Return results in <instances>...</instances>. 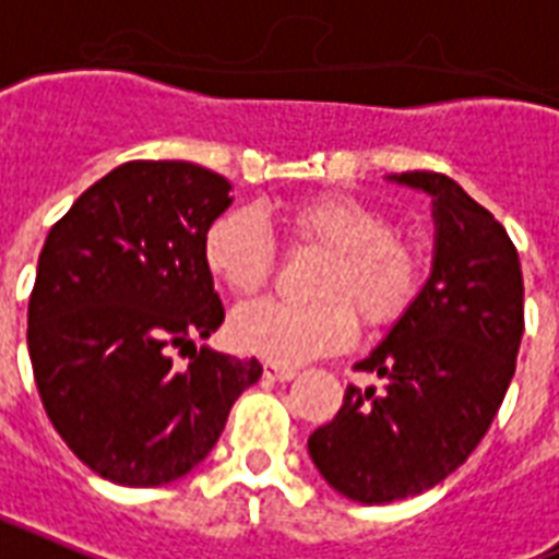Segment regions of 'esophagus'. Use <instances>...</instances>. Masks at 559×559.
Wrapping results in <instances>:
<instances>
[{"mask_svg": "<svg viewBox=\"0 0 559 559\" xmlns=\"http://www.w3.org/2000/svg\"><path fill=\"white\" fill-rule=\"evenodd\" d=\"M263 378H266V381H275V383H287L296 378V369H289V366L266 364L263 366Z\"/></svg>", "mask_w": 559, "mask_h": 559, "instance_id": "esophagus-1", "label": "esophagus"}]
</instances>
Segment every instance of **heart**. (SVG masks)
Listing matches in <instances>:
<instances>
[{"label":"heart","instance_id":"1","mask_svg":"<svg viewBox=\"0 0 559 559\" xmlns=\"http://www.w3.org/2000/svg\"><path fill=\"white\" fill-rule=\"evenodd\" d=\"M296 246L328 249L313 284L319 301L296 305L258 298L234 310L231 343L246 355L293 366L346 348L357 334V313L369 328L399 322L419 296V246L393 231L390 213L346 193H322L284 213ZM204 263L219 284L251 296L278 266V242L263 216L249 207L219 213L204 231Z\"/></svg>","mask_w":559,"mask_h":559}]
</instances>
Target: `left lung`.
I'll return each mask as SVG.
<instances>
[{
    "label": "left lung",
    "instance_id": "1",
    "mask_svg": "<svg viewBox=\"0 0 559 559\" xmlns=\"http://www.w3.org/2000/svg\"><path fill=\"white\" fill-rule=\"evenodd\" d=\"M433 195V270L393 331L348 383L343 407L310 433L322 478L360 504L437 487L478 449L496 419L525 331L522 263L504 225L442 173H402Z\"/></svg>",
    "mask_w": 559,
    "mask_h": 559
}]
</instances>
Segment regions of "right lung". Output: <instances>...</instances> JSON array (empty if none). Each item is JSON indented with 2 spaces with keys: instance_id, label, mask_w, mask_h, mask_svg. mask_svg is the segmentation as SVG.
Segmentation results:
<instances>
[{
  "instance_id": "add662e5",
  "label": "right lung",
  "mask_w": 559,
  "mask_h": 559,
  "mask_svg": "<svg viewBox=\"0 0 559 559\" xmlns=\"http://www.w3.org/2000/svg\"><path fill=\"white\" fill-rule=\"evenodd\" d=\"M231 185L187 160H128L87 187L43 242L28 355L55 431L96 475L164 487L199 466L263 366L195 352L225 310L204 231ZM190 345L191 364L171 366Z\"/></svg>"
}]
</instances>
